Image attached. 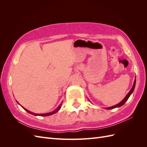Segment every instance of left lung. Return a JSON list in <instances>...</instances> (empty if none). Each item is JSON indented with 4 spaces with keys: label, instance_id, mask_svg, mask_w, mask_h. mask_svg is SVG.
Instances as JSON below:
<instances>
[{
    "label": "left lung",
    "instance_id": "8db88e82",
    "mask_svg": "<svg viewBox=\"0 0 147 147\" xmlns=\"http://www.w3.org/2000/svg\"><path fill=\"white\" fill-rule=\"evenodd\" d=\"M135 86H136V79H135V80H134V84H133V86H132V89L130 90V91L128 92V94L126 95V96L125 97H124V99L121 102H119V104H117V105H114V106H113V107H108V108H106V109H115V108H116V107H121V106H122L123 105H124V103H125V102L127 101V100L129 99V96H131V94H132V92L134 91Z\"/></svg>",
    "mask_w": 147,
    "mask_h": 147
}]
</instances>
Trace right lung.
I'll return each mask as SVG.
<instances>
[{"label": "right lung", "mask_w": 147, "mask_h": 147, "mask_svg": "<svg viewBox=\"0 0 147 147\" xmlns=\"http://www.w3.org/2000/svg\"><path fill=\"white\" fill-rule=\"evenodd\" d=\"M26 111H27V112H28V113H31V114H33V115H35V116H37V115H38V116H43V117H46V116H49V115H53V114H54L55 113H56V112H57V111H58L59 109H60V108H61V105L60 106H59L57 108V109H56V110H55L54 112H50V113H44V114H38V113H32V112H30V111H29V110H28L27 109H26L25 108H24V107H23Z\"/></svg>", "instance_id": "1"}]
</instances>
